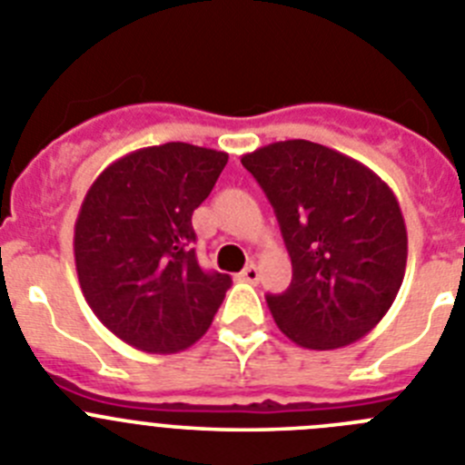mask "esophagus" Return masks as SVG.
<instances>
[{"mask_svg": "<svg viewBox=\"0 0 465 465\" xmlns=\"http://www.w3.org/2000/svg\"><path fill=\"white\" fill-rule=\"evenodd\" d=\"M258 277H261V272H258L256 265H246L244 270L240 272V279H244V282H258Z\"/></svg>", "mask_w": 465, "mask_h": 465, "instance_id": "34e87169", "label": "esophagus"}]
</instances>
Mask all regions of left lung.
I'll use <instances>...</instances> for the list:
<instances>
[{"label": "left lung", "instance_id": "8db88e82", "mask_svg": "<svg viewBox=\"0 0 465 465\" xmlns=\"http://www.w3.org/2000/svg\"><path fill=\"white\" fill-rule=\"evenodd\" d=\"M277 213L293 279L268 295L279 331L305 349L356 342L393 305L408 262L396 195L359 160L307 139L242 155Z\"/></svg>", "mask_w": 465, "mask_h": 465}]
</instances>
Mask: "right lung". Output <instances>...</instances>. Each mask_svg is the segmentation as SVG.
<instances>
[{
  "mask_svg": "<svg viewBox=\"0 0 465 465\" xmlns=\"http://www.w3.org/2000/svg\"><path fill=\"white\" fill-rule=\"evenodd\" d=\"M228 153L183 142L133 151L93 182L74 225V261L94 316L149 354H176L203 338L230 289L195 258L193 212Z\"/></svg>",
  "mask_w": 465,
  "mask_h": 465,
  "instance_id": "add662e5",
  "label": "right lung"
}]
</instances>
